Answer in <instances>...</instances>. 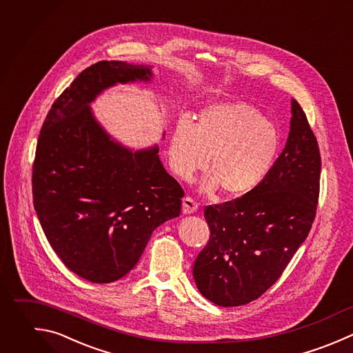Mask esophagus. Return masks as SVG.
Segmentation results:
<instances>
[{"mask_svg":"<svg viewBox=\"0 0 353 353\" xmlns=\"http://www.w3.org/2000/svg\"><path fill=\"white\" fill-rule=\"evenodd\" d=\"M197 208H199V204L194 200H192L190 197H185L183 199V201H182V212L185 215L194 214L197 211Z\"/></svg>","mask_w":353,"mask_h":353,"instance_id":"esophagus-1","label":"esophagus"}]
</instances>
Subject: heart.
I'll return each instance as SVG.
<instances>
[{"label": "heart", "instance_id": "1", "mask_svg": "<svg viewBox=\"0 0 353 353\" xmlns=\"http://www.w3.org/2000/svg\"><path fill=\"white\" fill-rule=\"evenodd\" d=\"M280 152V134L262 113L241 101L212 103L201 109L194 125L181 119L171 134L168 160L175 175L190 181L207 167L200 193L223 188L228 196H243L259 186Z\"/></svg>", "mask_w": 353, "mask_h": 353}]
</instances>
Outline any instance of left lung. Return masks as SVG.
I'll return each instance as SVG.
<instances>
[{
  "label": "left lung",
  "mask_w": 353,
  "mask_h": 353,
  "mask_svg": "<svg viewBox=\"0 0 353 353\" xmlns=\"http://www.w3.org/2000/svg\"><path fill=\"white\" fill-rule=\"evenodd\" d=\"M320 165L316 138L291 99L288 138L266 179L234 201L204 210L211 236L193 265L203 296L239 306L277 281L312 228Z\"/></svg>",
  "instance_id": "obj_1"
}]
</instances>
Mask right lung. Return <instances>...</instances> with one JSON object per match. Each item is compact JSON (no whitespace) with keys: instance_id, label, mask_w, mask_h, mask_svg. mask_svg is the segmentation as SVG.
<instances>
[{"instance_id":"1","label":"right lung","mask_w":353,"mask_h":353,"mask_svg":"<svg viewBox=\"0 0 353 353\" xmlns=\"http://www.w3.org/2000/svg\"><path fill=\"white\" fill-rule=\"evenodd\" d=\"M152 79L146 65H92L55 101L39 137L34 210L57 255L92 283L124 277L152 233L181 214L183 190L165 171L159 146L123 145L91 108L117 84H148Z\"/></svg>"}]
</instances>
